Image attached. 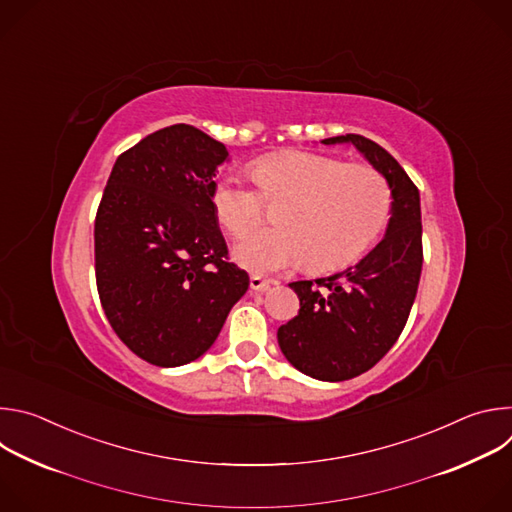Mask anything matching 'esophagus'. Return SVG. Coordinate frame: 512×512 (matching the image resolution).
<instances>
[{"mask_svg":"<svg viewBox=\"0 0 512 512\" xmlns=\"http://www.w3.org/2000/svg\"><path fill=\"white\" fill-rule=\"evenodd\" d=\"M249 285H251V289L253 291H267L271 285H273V281H269V279H263V277H259V275H251V279H249Z\"/></svg>","mask_w":512,"mask_h":512,"instance_id":"1","label":"esophagus"}]
</instances>
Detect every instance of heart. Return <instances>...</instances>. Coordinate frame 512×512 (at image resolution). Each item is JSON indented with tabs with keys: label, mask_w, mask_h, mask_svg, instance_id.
Returning <instances> with one entry per match:
<instances>
[{
	"label": "heart",
	"mask_w": 512,
	"mask_h": 512,
	"mask_svg": "<svg viewBox=\"0 0 512 512\" xmlns=\"http://www.w3.org/2000/svg\"><path fill=\"white\" fill-rule=\"evenodd\" d=\"M259 193L235 176L218 180L212 210L231 237L259 223L263 201L273 208L275 227L247 235L233 259L257 275L304 265L314 273L344 269L367 255L391 218V190L373 168L338 158L285 152L259 158L249 168Z\"/></svg>",
	"instance_id": "b5f03b06"
}]
</instances>
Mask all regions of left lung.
Segmentation results:
<instances>
[{"instance_id": "left-lung-1", "label": "left lung", "mask_w": 512, "mask_h": 512, "mask_svg": "<svg viewBox=\"0 0 512 512\" xmlns=\"http://www.w3.org/2000/svg\"><path fill=\"white\" fill-rule=\"evenodd\" d=\"M322 143H352L393 198L385 237L367 257L334 275L289 283L300 312L279 326V348L300 373L336 383L373 369L405 328L423 263L421 206L417 186L373 139L346 133Z\"/></svg>"}]
</instances>
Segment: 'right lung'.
Masks as SVG:
<instances>
[{
    "label": "right lung",
    "mask_w": 512,
    "mask_h": 512,
    "mask_svg": "<svg viewBox=\"0 0 512 512\" xmlns=\"http://www.w3.org/2000/svg\"><path fill=\"white\" fill-rule=\"evenodd\" d=\"M229 150L178 123L123 152L95 218V273L105 316L139 358L180 367L202 356L249 275L227 261L212 210Z\"/></svg>",
    "instance_id": "1"
}]
</instances>
